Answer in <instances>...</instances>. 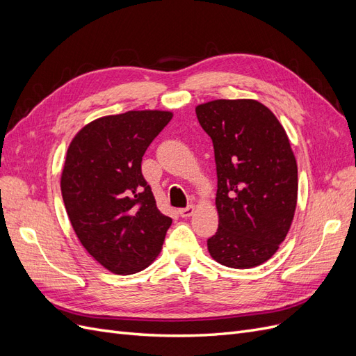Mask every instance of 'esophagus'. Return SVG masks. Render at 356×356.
I'll return each instance as SVG.
<instances>
[{"instance_id":"1","label":"esophagus","mask_w":356,"mask_h":356,"mask_svg":"<svg viewBox=\"0 0 356 356\" xmlns=\"http://www.w3.org/2000/svg\"><path fill=\"white\" fill-rule=\"evenodd\" d=\"M195 211H196V208L193 207V204H190V207H187V208H182V209H179V211H178V213L181 215L182 218H187V217H191V215L195 213Z\"/></svg>"}]
</instances>
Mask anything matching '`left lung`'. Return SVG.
I'll use <instances>...</instances> for the list:
<instances>
[{"mask_svg": "<svg viewBox=\"0 0 356 356\" xmlns=\"http://www.w3.org/2000/svg\"><path fill=\"white\" fill-rule=\"evenodd\" d=\"M213 144L218 230L208 239L215 261L232 268L266 263L279 250L297 207V161L284 126L255 99L196 106Z\"/></svg>", "mask_w": 356, "mask_h": 356, "instance_id": "left-lung-1", "label": "left lung"}]
</instances>
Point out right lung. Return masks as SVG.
<instances>
[{"instance_id": "right-lung-1", "label": "right lung", "mask_w": 356, "mask_h": 356, "mask_svg": "<svg viewBox=\"0 0 356 356\" xmlns=\"http://www.w3.org/2000/svg\"><path fill=\"white\" fill-rule=\"evenodd\" d=\"M172 115L143 110L99 117L68 147L60 175L68 218L84 250L115 275L152 264L172 224L141 172L145 149Z\"/></svg>"}]
</instances>
